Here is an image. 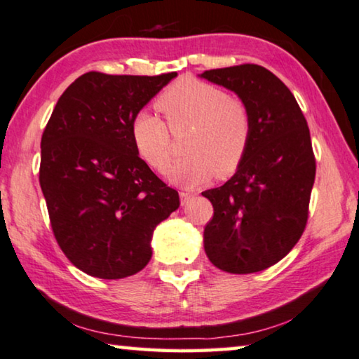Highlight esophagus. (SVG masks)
<instances>
[{
    "label": "esophagus",
    "instance_id": "esophagus-1",
    "mask_svg": "<svg viewBox=\"0 0 359 359\" xmlns=\"http://www.w3.org/2000/svg\"><path fill=\"white\" fill-rule=\"evenodd\" d=\"M194 196L192 194V192H189V191H180V199H181V204H186V202H188L191 197Z\"/></svg>",
    "mask_w": 359,
    "mask_h": 359
}]
</instances>
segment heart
Wrapping results in <instances>:
<instances>
[{"label":"heart","instance_id":"heart-1","mask_svg":"<svg viewBox=\"0 0 359 359\" xmlns=\"http://www.w3.org/2000/svg\"><path fill=\"white\" fill-rule=\"evenodd\" d=\"M167 123L150 111H139L131 123L134 149L150 168L163 171L171 158L173 136L188 129L183 149L186 157L167 170L176 184H201L226 178L241 167L252 137L251 108L240 95L220 86L181 77L155 100Z\"/></svg>","mask_w":359,"mask_h":359}]
</instances>
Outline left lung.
<instances>
[{"label": "left lung", "instance_id": "1", "mask_svg": "<svg viewBox=\"0 0 359 359\" xmlns=\"http://www.w3.org/2000/svg\"><path fill=\"white\" fill-rule=\"evenodd\" d=\"M251 108L252 137L236 173L202 192L214 205L204 228L209 261L228 273H254L287 256L303 235L316 178L308 121L287 86L269 69L240 65L209 69Z\"/></svg>", "mask_w": 359, "mask_h": 359}]
</instances>
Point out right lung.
<instances>
[{"label":"right lung","mask_w":359,"mask_h":359,"mask_svg":"<svg viewBox=\"0 0 359 359\" xmlns=\"http://www.w3.org/2000/svg\"><path fill=\"white\" fill-rule=\"evenodd\" d=\"M176 77L90 71L60 97L41 134L40 188L56 243L71 264L105 280L137 273L155 226L180 207L178 191L139 157L133 118Z\"/></svg>","instance_id":"add662e5"}]
</instances>
